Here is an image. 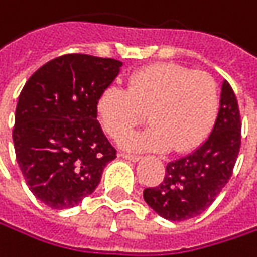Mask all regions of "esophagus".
Here are the masks:
<instances>
[{
	"label": "esophagus",
	"instance_id": "34e87169",
	"mask_svg": "<svg viewBox=\"0 0 257 257\" xmlns=\"http://www.w3.org/2000/svg\"><path fill=\"white\" fill-rule=\"evenodd\" d=\"M120 157H121V158H124V160H130V161H133V163H136V161H139V160H140V157H139V155H133V154H124V152H123V154H121Z\"/></svg>",
	"mask_w": 257,
	"mask_h": 257
}]
</instances>
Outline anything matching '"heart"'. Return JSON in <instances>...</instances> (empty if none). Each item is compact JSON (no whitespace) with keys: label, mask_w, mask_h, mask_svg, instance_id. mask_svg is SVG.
Instances as JSON below:
<instances>
[{"label":"heart","mask_w":257,"mask_h":257,"mask_svg":"<svg viewBox=\"0 0 257 257\" xmlns=\"http://www.w3.org/2000/svg\"><path fill=\"white\" fill-rule=\"evenodd\" d=\"M218 88L214 78L175 63L152 64L127 78V88L108 85L96 109L103 130L123 139L146 117L152 126L133 134L123 145L130 149L190 151L199 146L217 118Z\"/></svg>","instance_id":"b5f03b06"}]
</instances>
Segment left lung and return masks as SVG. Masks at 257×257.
<instances>
[{
    "label": "left lung",
    "instance_id": "left-lung-1",
    "mask_svg": "<svg viewBox=\"0 0 257 257\" xmlns=\"http://www.w3.org/2000/svg\"><path fill=\"white\" fill-rule=\"evenodd\" d=\"M239 148L238 100L230 84L224 81L212 133L193 154L167 164L163 182L143 191L145 202L158 215L172 221H184L202 214L229 182Z\"/></svg>",
    "mask_w": 257,
    "mask_h": 257
}]
</instances>
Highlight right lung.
I'll list each match as a JSON object with an SVG mask.
<instances>
[{"label":"right lung","mask_w":257,"mask_h":257,"mask_svg":"<svg viewBox=\"0 0 257 257\" xmlns=\"http://www.w3.org/2000/svg\"><path fill=\"white\" fill-rule=\"evenodd\" d=\"M120 67L114 58L66 54L45 63L25 82L15 112V154L30 191L46 206L78 205L115 158L96 103Z\"/></svg>","instance_id":"right-lung-1"}]
</instances>
